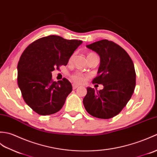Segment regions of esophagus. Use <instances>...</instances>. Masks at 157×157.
Returning a JSON list of instances; mask_svg holds the SVG:
<instances>
[{
  "instance_id": "esophagus-1",
  "label": "esophagus",
  "mask_w": 157,
  "mask_h": 157,
  "mask_svg": "<svg viewBox=\"0 0 157 157\" xmlns=\"http://www.w3.org/2000/svg\"><path fill=\"white\" fill-rule=\"evenodd\" d=\"M78 85H75V84H73L72 85V89H76V88H78Z\"/></svg>"
}]
</instances>
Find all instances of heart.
<instances>
[{
    "instance_id": "heart-1",
    "label": "heart",
    "mask_w": 157,
    "mask_h": 157,
    "mask_svg": "<svg viewBox=\"0 0 157 157\" xmlns=\"http://www.w3.org/2000/svg\"><path fill=\"white\" fill-rule=\"evenodd\" d=\"M90 54H92V53H90ZM72 58V56L71 57V58ZM71 78L73 81L75 82H77V83H82L85 80V76L80 72L74 73V74L71 75Z\"/></svg>"
}]
</instances>
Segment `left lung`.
Listing matches in <instances>:
<instances>
[{
  "label": "left lung",
  "mask_w": 157,
  "mask_h": 157,
  "mask_svg": "<svg viewBox=\"0 0 157 157\" xmlns=\"http://www.w3.org/2000/svg\"><path fill=\"white\" fill-rule=\"evenodd\" d=\"M99 55L101 62L93 83L102 84L95 91L86 88L83 105L92 116L109 119L120 113L132 97L136 86L134 65L130 56L119 45L102 40L86 46Z\"/></svg>",
  "instance_id": "obj_1"
}]
</instances>
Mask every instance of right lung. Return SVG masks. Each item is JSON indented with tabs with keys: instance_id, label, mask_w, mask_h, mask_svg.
Masks as SVG:
<instances>
[{
	"instance_id": "obj_1",
	"label": "right lung",
	"mask_w": 157,
	"mask_h": 157,
	"mask_svg": "<svg viewBox=\"0 0 157 157\" xmlns=\"http://www.w3.org/2000/svg\"><path fill=\"white\" fill-rule=\"evenodd\" d=\"M82 43L81 40L49 36L33 41L24 50L17 65V82L24 101L35 112L46 116L63 107L72 85L65 78L53 81L52 72L67 65Z\"/></svg>"
}]
</instances>
